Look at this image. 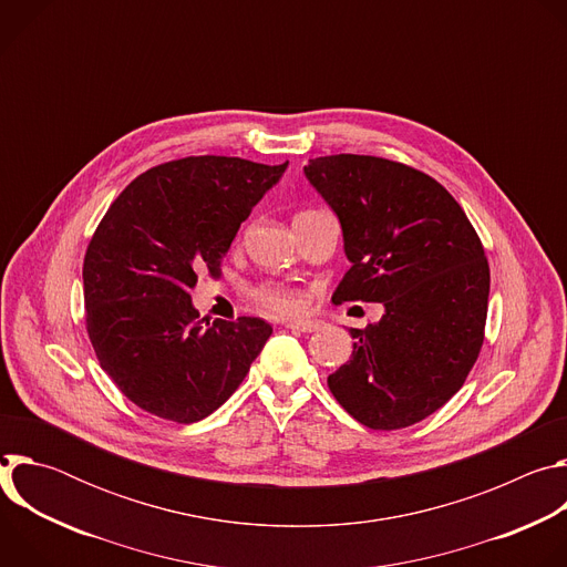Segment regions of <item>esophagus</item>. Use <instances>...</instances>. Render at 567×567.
<instances>
[{"label": "esophagus", "instance_id": "1", "mask_svg": "<svg viewBox=\"0 0 567 567\" xmlns=\"http://www.w3.org/2000/svg\"><path fill=\"white\" fill-rule=\"evenodd\" d=\"M322 326H326V322L318 320V318H298V320H289L287 322L289 330H298V332H316Z\"/></svg>", "mask_w": 567, "mask_h": 567}]
</instances>
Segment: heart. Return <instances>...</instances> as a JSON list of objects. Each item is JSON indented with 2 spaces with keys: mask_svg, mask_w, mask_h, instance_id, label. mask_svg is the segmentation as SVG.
Segmentation results:
<instances>
[{
  "mask_svg": "<svg viewBox=\"0 0 567 567\" xmlns=\"http://www.w3.org/2000/svg\"><path fill=\"white\" fill-rule=\"evenodd\" d=\"M256 300L262 309L271 311V313H278V316H287V313H293L300 309V296L287 287H278V285H267V287H260L256 291Z\"/></svg>",
  "mask_w": 567,
  "mask_h": 567,
  "instance_id": "heart-1",
  "label": "heart"
}]
</instances>
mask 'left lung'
<instances>
[{
  "label": "left lung",
  "mask_w": 567,
  "mask_h": 567,
  "mask_svg": "<svg viewBox=\"0 0 567 567\" xmlns=\"http://www.w3.org/2000/svg\"><path fill=\"white\" fill-rule=\"evenodd\" d=\"M307 182L337 213L350 269L332 300L383 302L328 385L374 431L406 429L462 388L482 341L489 265L460 204L433 177L361 154L309 158Z\"/></svg>",
  "instance_id": "8db88e82"
}]
</instances>
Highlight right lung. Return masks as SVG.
Segmentation results:
<instances>
[{"mask_svg":"<svg viewBox=\"0 0 567 567\" xmlns=\"http://www.w3.org/2000/svg\"><path fill=\"white\" fill-rule=\"evenodd\" d=\"M239 156L150 168L110 206L83 265L87 332L101 368L138 409L193 424L245 381L271 337L262 318L199 320L190 289L219 262L285 175Z\"/></svg>","mask_w":567,"mask_h":567,"instance_id":"add662e5","label":"right lung"}]
</instances>
